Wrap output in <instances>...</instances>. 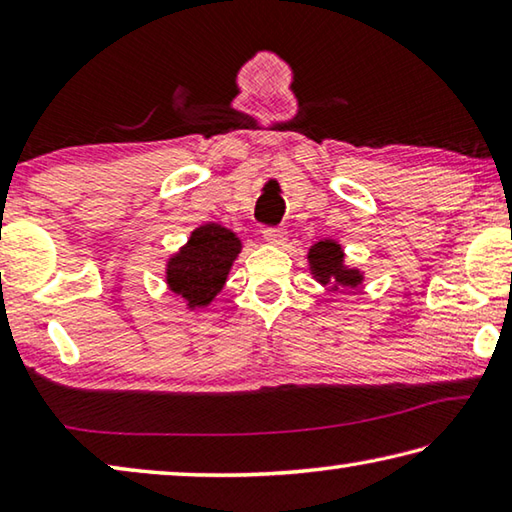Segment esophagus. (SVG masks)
I'll use <instances>...</instances> for the list:
<instances>
[{
    "mask_svg": "<svg viewBox=\"0 0 512 512\" xmlns=\"http://www.w3.org/2000/svg\"><path fill=\"white\" fill-rule=\"evenodd\" d=\"M262 235L268 244L275 246H284V241H287V232H284V228H277V225H268V228L262 230Z\"/></svg>",
    "mask_w": 512,
    "mask_h": 512,
    "instance_id": "34e87169",
    "label": "esophagus"
}]
</instances>
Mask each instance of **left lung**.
<instances>
[{"mask_svg":"<svg viewBox=\"0 0 512 512\" xmlns=\"http://www.w3.org/2000/svg\"><path fill=\"white\" fill-rule=\"evenodd\" d=\"M309 262L314 266L320 282L341 284V287H357L361 282L359 271H350L343 268V253L334 241H318V244L309 250Z\"/></svg>","mask_w":512,"mask_h":512,"instance_id":"obj_1","label":"left lung"}]
</instances>
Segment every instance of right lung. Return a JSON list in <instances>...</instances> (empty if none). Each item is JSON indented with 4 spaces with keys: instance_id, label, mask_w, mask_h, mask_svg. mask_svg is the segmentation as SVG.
<instances>
[{
    "instance_id": "right-lung-1",
    "label": "right lung",
    "mask_w": 512,
    "mask_h": 512,
    "mask_svg": "<svg viewBox=\"0 0 512 512\" xmlns=\"http://www.w3.org/2000/svg\"><path fill=\"white\" fill-rule=\"evenodd\" d=\"M239 248V239L221 225L207 223L194 230L189 244L169 262V287L180 293L189 307H205L221 291Z\"/></svg>"
}]
</instances>
